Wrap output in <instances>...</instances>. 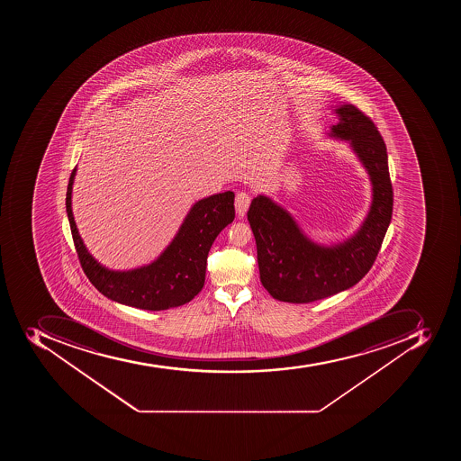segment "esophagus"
I'll return each mask as SVG.
<instances>
[{
	"instance_id": "1",
	"label": "esophagus",
	"mask_w": 461,
	"mask_h": 461,
	"mask_svg": "<svg viewBox=\"0 0 461 461\" xmlns=\"http://www.w3.org/2000/svg\"><path fill=\"white\" fill-rule=\"evenodd\" d=\"M250 203V196L247 192H238L236 193L235 199V207L236 213L240 214V216H243V214L247 213L248 207H249Z\"/></svg>"
}]
</instances>
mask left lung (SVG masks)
<instances>
[{"mask_svg": "<svg viewBox=\"0 0 461 461\" xmlns=\"http://www.w3.org/2000/svg\"><path fill=\"white\" fill-rule=\"evenodd\" d=\"M336 113L339 122L331 132L350 141L374 185V202L359 232L336 247H320L268 197H255L248 211L262 285L285 303L323 300L359 283L372 268L391 223L393 190L384 138L355 105L340 106Z\"/></svg>", "mask_w": 461, "mask_h": 461, "instance_id": "obj_1", "label": "left lung"}]
</instances>
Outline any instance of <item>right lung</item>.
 Masks as SVG:
<instances>
[{
    "label": "right lung",
    "mask_w": 461,
    "mask_h": 461,
    "mask_svg": "<svg viewBox=\"0 0 461 461\" xmlns=\"http://www.w3.org/2000/svg\"><path fill=\"white\" fill-rule=\"evenodd\" d=\"M70 175L66 192V212L80 267L92 285L105 297L135 309H173L189 303L202 291L206 278L207 255L216 236L235 219V193L225 192L199 200L187 214L170 247L149 267L128 272L104 268L87 252L77 233L72 213Z\"/></svg>",
    "instance_id": "1"
}]
</instances>
